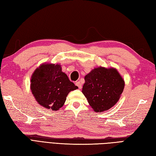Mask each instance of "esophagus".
<instances>
[{
    "instance_id": "esophagus-1",
    "label": "esophagus",
    "mask_w": 156,
    "mask_h": 156,
    "mask_svg": "<svg viewBox=\"0 0 156 156\" xmlns=\"http://www.w3.org/2000/svg\"><path fill=\"white\" fill-rule=\"evenodd\" d=\"M76 85L77 86V87L80 88V89H81L82 88V83H81V82L80 81H78V82H76Z\"/></svg>"
}]
</instances>
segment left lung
Here are the masks:
<instances>
[{
  "instance_id": "8db88e82",
  "label": "left lung",
  "mask_w": 156,
  "mask_h": 156,
  "mask_svg": "<svg viewBox=\"0 0 156 156\" xmlns=\"http://www.w3.org/2000/svg\"><path fill=\"white\" fill-rule=\"evenodd\" d=\"M82 93L95 112L107 111L117 104L125 87V81L116 68L99 66L84 77Z\"/></svg>"
}]
</instances>
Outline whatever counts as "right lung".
<instances>
[{
	"mask_svg": "<svg viewBox=\"0 0 156 156\" xmlns=\"http://www.w3.org/2000/svg\"><path fill=\"white\" fill-rule=\"evenodd\" d=\"M30 81L31 92L38 104L55 111L64 105L69 92L78 88L69 81L58 64H41L32 74Z\"/></svg>",
	"mask_w": 156,
	"mask_h": 156,
	"instance_id": "1",
	"label": "right lung"
}]
</instances>
